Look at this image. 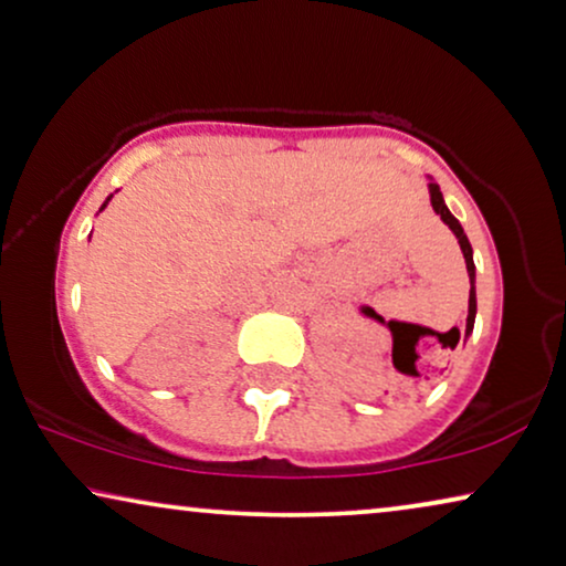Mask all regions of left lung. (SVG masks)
Masks as SVG:
<instances>
[{
	"label": "left lung",
	"mask_w": 566,
	"mask_h": 566,
	"mask_svg": "<svg viewBox=\"0 0 566 566\" xmlns=\"http://www.w3.org/2000/svg\"><path fill=\"white\" fill-rule=\"evenodd\" d=\"M429 193H431V207H433V211H437V214L444 219V224L452 229V232L457 234V240H460V248H462V255H464V263H467V273H470V314H467V329H464V334H470L472 332V326H474V314H478V298H474V260H472V244H470V240H467V234H464V229H462V224L457 222V219L452 217V211L447 209V203H444V199H441V191H439V184H429ZM370 311V314H375L373 308H367ZM441 339H444L449 347H457V342H460V329H449L447 334H441Z\"/></svg>",
	"instance_id": "obj_1"
}]
</instances>
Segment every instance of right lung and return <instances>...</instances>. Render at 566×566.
Segmentation results:
<instances>
[{
  "label": "right lung",
  "mask_w": 566,
  "mask_h": 566,
  "mask_svg": "<svg viewBox=\"0 0 566 566\" xmlns=\"http://www.w3.org/2000/svg\"><path fill=\"white\" fill-rule=\"evenodd\" d=\"M109 199H112V196H109ZM109 199H106V201H109ZM106 201H104V207H106ZM104 207H102V209H104Z\"/></svg>",
  "instance_id": "add662e5"
}]
</instances>
